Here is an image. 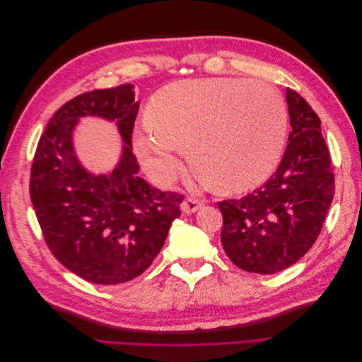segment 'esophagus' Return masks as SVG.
<instances>
[{"instance_id":"obj_1","label":"esophagus","mask_w":362,"mask_h":362,"mask_svg":"<svg viewBox=\"0 0 362 362\" xmlns=\"http://www.w3.org/2000/svg\"><path fill=\"white\" fill-rule=\"evenodd\" d=\"M202 205H204L202 201L196 199V198H190V196H189V198H185L184 202L181 204V210L185 214H192V213H196L198 210H201Z\"/></svg>"}]
</instances>
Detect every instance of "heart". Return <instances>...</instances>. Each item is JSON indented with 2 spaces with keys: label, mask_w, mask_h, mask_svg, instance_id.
Here are the masks:
<instances>
[{
  "label": "heart",
  "mask_w": 362,
  "mask_h": 362,
  "mask_svg": "<svg viewBox=\"0 0 362 362\" xmlns=\"http://www.w3.org/2000/svg\"><path fill=\"white\" fill-rule=\"evenodd\" d=\"M148 125L133 134L136 154L149 177L170 184L189 149L192 168L217 192H245L278 166L287 110L272 86L240 78L172 83L154 95Z\"/></svg>",
  "instance_id": "heart-1"
}]
</instances>
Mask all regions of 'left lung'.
Segmentation results:
<instances>
[{"mask_svg":"<svg viewBox=\"0 0 362 362\" xmlns=\"http://www.w3.org/2000/svg\"><path fill=\"white\" fill-rule=\"evenodd\" d=\"M286 93L291 131L276 172L242 199L217 204L226 255L237 267L262 275L286 270L311 249L334 199L320 119L298 92Z\"/></svg>","mask_w":362,"mask_h":362,"instance_id":"obj_1","label":"left lung"}]
</instances>
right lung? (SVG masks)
<instances>
[{
  "mask_svg": "<svg viewBox=\"0 0 362 362\" xmlns=\"http://www.w3.org/2000/svg\"><path fill=\"white\" fill-rule=\"evenodd\" d=\"M133 89L122 84L92 90L62 105L43 131L31 166L30 198L52 255L101 286L134 279L152 264L184 199L137 177L131 137L139 103ZM84 115L117 120L123 157L110 174H90L74 156L71 133Z\"/></svg>",
  "mask_w": 362,
  "mask_h": 362,
  "instance_id": "1",
  "label": "right lung"
}]
</instances>
